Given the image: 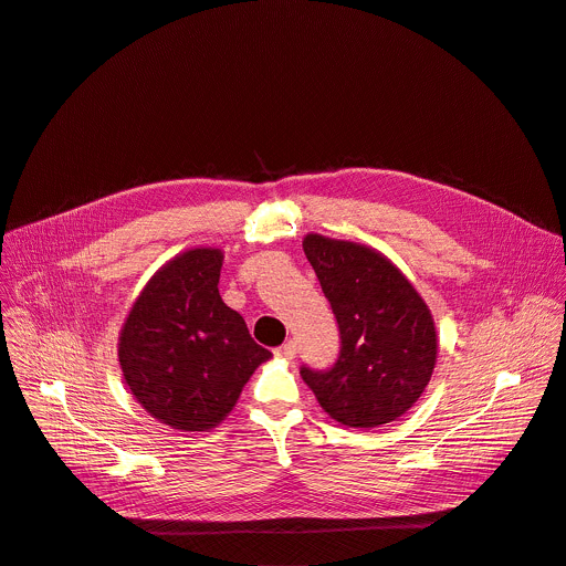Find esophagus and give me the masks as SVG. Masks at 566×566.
Returning a JSON list of instances; mask_svg holds the SVG:
<instances>
[{"label":"esophagus","instance_id":"esophagus-1","mask_svg":"<svg viewBox=\"0 0 566 566\" xmlns=\"http://www.w3.org/2000/svg\"><path fill=\"white\" fill-rule=\"evenodd\" d=\"M275 355L286 357V359H293V357L297 355V344H295L293 339H289V342H284L282 346H277V348H275Z\"/></svg>","mask_w":566,"mask_h":566}]
</instances>
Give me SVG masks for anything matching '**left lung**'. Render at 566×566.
<instances>
[{"mask_svg":"<svg viewBox=\"0 0 566 566\" xmlns=\"http://www.w3.org/2000/svg\"><path fill=\"white\" fill-rule=\"evenodd\" d=\"M302 247L339 328L337 359L324 370L302 364L304 382L344 427L398 420L436 366L438 339L424 300L378 251L322 235H306Z\"/></svg>","mask_w":566,"mask_h":566,"instance_id":"8db88e82","label":"left lung"}]
</instances>
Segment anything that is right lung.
Returning <instances> with one entry per match:
<instances>
[{"instance_id": "1", "label": "right lung", "mask_w": 566, "mask_h": 566, "mask_svg": "<svg viewBox=\"0 0 566 566\" xmlns=\"http://www.w3.org/2000/svg\"><path fill=\"white\" fill-rule=\"evenodd\" d=\"M222 253L193 249L168 262L133 304L119 364L135 400L179 431H209L231 413L271 357L218 291Z\"/></svg>"}]
</instances>
